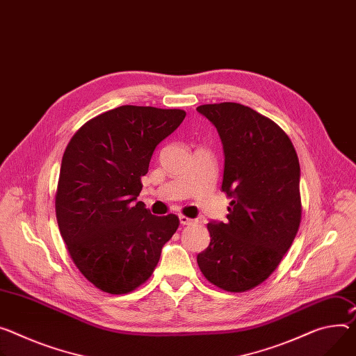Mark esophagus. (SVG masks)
Returning <instances> with one entry per match:
<instances>
[{
	"label": "esophagus",
	"mask_w": 356,
	"mask_h": 356,
	"mask_svg": "<svg viewBox=\"0 0 356 356\" xmlns=\"http://www.w3.org/2000/svg\"><path fill=\"white\" fill-rule=\"evenodd\" d=\"M179 222L182 225H191V224H194V220H191V218H188L185 215H179Z\"/></svg>",
	"instance_id": "34e87169"
}]
</instances>
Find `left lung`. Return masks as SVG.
I'll list each match as a JSON object with an SVG mask.
<instances>
[{
	"instance_id": "1",
	"label": "left lung",
	"mask_w": 356,
	"mask_h": 356,
	"mask_svg": "<svg viewBox=\"0 0 356 356\" xmlns=\"http://www.w3.org/2000/svg\"><path fill=\"white\" fill-rule=\"evenodd\" d=\"M197 109L221 136L222 191L232 198L228 221L207 225L211 242L197 262L212 285L245 292L269 278L298 234L299 159L285 131L250 106L221 102Z\"/></svg>"
}]
</instances>
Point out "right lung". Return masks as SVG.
I'll return each mask as SVG.
<instances>
[{"label": "right lung", "instance_id": "add662e5", "mask_svg": "<svg viewBox=\"0 0 356 356\" xmlns=\"http://www.w3.org/2000/svg\"><path fill=\"white\" fill-rule=\"evenodd\" d=\"M184 109L122 105L81 127L68 143L56 193L67 251L98 289L122 295L149 280L179 227L136 202L155 147L185 118Z\"/></svg>", "mask_w": 356, "mask_h": 356}]
</instances>
